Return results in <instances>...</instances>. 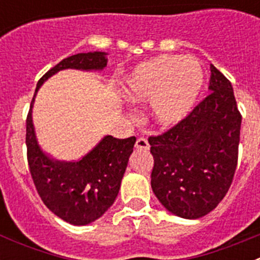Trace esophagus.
<instances>
[{"label":"esophagus","instance_id":"esophagus-1","mask_svg":"<svg viewBox=\"0 0 260 260\" xmlns=\"http://www.w3.org/2000/svg\"><path fill=\"white\" fill-rule=\"evenodd\" d=\"M135 147H137L138 150L148 151L150 150V143H148V141H147L146 138H138L137 143H135Z\"/></svg>","mask_w":260,"mask_h":260}]
</instances>
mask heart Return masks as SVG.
I'll list each match as a JSON object with an SVG mask.
<instances>
[{
  "label": "heart",
  "instance_id": "b5f03b06",
  "mask_svg": "<svg viewBox=\"0 0 260 260\" xmlns=\"http://www.w3.org/2000/svg\"><path fill=\"white\" fill-rule=\"evenodd\" d=\"M203 70L192 57L160 56L138 66L123 93L134 103H151V114L162 127L189 116L203 86Z\"/></svg>",
  "mask_w": 260,
  "mask_h": 260
}]
</instances>
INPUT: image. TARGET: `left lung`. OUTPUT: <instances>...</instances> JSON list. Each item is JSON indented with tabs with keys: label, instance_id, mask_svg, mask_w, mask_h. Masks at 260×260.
I'll return each instance as SVG.
<instances>
[{
	"label": "left lung",
	"instance_id": "left-lung-1",
	"mask_svg": "<svg viewBox=\"0 0 260 260\" xmlns=\"http://www.w3.org/2000/svg\"><path fill=\"white\" fill-rule=\"evenodd\" d=\"M210 95L168 132L148 138L151 187L169 212L199 219L222 201L237 168L241 116L232 84L211 65Z\"/></svg>",
	"mask_w": 260,
	"mask_h": 260
}]
</instances>
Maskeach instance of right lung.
I'll list each match as a JSON object with an SVG mask.
<instances>
[{
	"label": "right lung",
	"instance_id": "add662e5",
	"mask_svg": "<svg viewBox=\"0 0 260 260\" xmlns=\"http://www.w3.org/2000/svg\"><path fill=\"white\" fill-rule=\"evenodd\" d=\"M107 53H78L62 59L45 73L35 89L26 121L27 161L41 201L59 219L73 225L98 220L114 203L137 138L107 135L79 161H59L43 152L32 123V107L41 84L65 69L103 70Z\"/></svg>",
	"mask_w": 260,
	"mask_h": 260
}]
</instances>
